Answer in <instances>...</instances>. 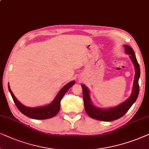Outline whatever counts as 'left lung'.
Returning <instances> with one entry per match:
<instances>
[{
  "mask_svg": "<svg viewBox=\"0 0 149 149\" xmlns=\"http://www.w3.org/2000/svg\"><path fill=\"white\" fill-rule=\"evenodd\" d=\"M124 47L126 54H130V57L134 65L135 71H136L132 95L127 100L120 104L118 105L117 106L110 108L102 109L93 106L92 102H91L90 95H89L90 91L86 86H85L84 84H82L85 110H86L87 114L92 118L99 120H103V121H112V120L118 119L127 112L129 109L132 107L138 98L140 91L139 84H138V80H139L140 75V66L138 61H137L134 52L132 47L127 45H125Z\"/></svg>",
  "mask_w": 149,
  "mask_h": 149,
  "instance_id": "1",
  "label": "left lung"
}]
</instances>
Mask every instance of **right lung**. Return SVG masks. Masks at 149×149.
I'll return each mask as SVG.
<instances>
[{
	"label": "right lung",
	"instance_id": "right-lung-1",
	"mask_svg": "<svg viewBox=\"0 0 149 149\" xmlns=\"http://www.w3.org/2000/svg\"><path fill=\"white\" fill-rule=\"evenodd\" d=\"M74 84L75 81H71L65 85L64 87H63L51 104L45 106L37 107V108H29V107L24 106L14 96L9 84H8V88H9V92L11 93L15 106L23 114L26 115L28 117L34 118V119L43 120L54 117L58 114L59 110H60L61 100H62L63 96L67 93V91L69 90V88H71Z\"/></svg>",
	"mask_w": 149,
	"mask_h": 149
}]
</instances>
